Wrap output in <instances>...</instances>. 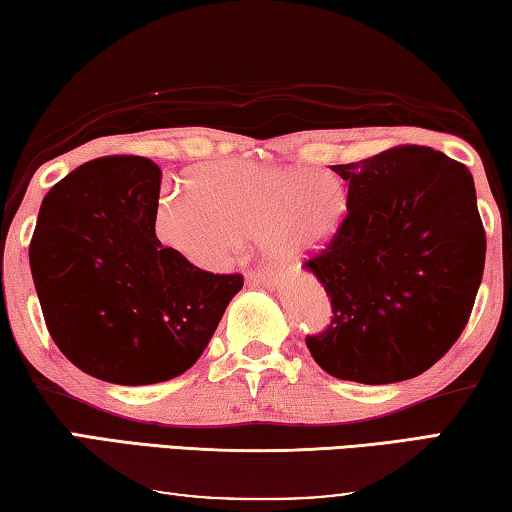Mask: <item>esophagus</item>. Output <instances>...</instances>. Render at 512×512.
<instances>
[{
  "mask_svg": "<svg viewBox=\"0 0 512 512\" xmlns=\"http://www.w3.org/2000/svg\"><path fill=\"white\" fill-rule=\"evenodd\" d=\"M245 274H247V279L249 281H254V283H258V286H267V288H274L279 283V277L277 274H272V272H263V270H245Z\"/></svg>",
  "mask_w": 512,
  "mask_h": 512,
  "instance_id": "1",
  "label": "esophagus"
}]
</instances>
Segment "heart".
I'll return each mask as SVG.
<instances>
[{
    "label": "heart",
    "mask_w": 512,
    "mask_h": 512,
    "mask_svg": "<svg viewBox=\"0 0 512 512\" xmlns=\"http://www.w3.org/2000/svg\"><path fill=\"white\" fill-rule=\"evenodd\" d=\"M192 187H164L155 233L210 270L229 263L245 238H258L274 261H302L332 238L348 208L343 180L327 169L233 160L199 169Z\"/></svg>",
    "instance_id": "heart-1"
}]
</instances>
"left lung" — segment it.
I'll use <instances>...</instances> for the list:
<instances>
[{
	"label": "left lung",
	"instance_id": "left-lung-1",
	"mask_svg": "<svg viewBox=\"0 0 512 512\" xmlns=\"http://www.w3.org/2000/svg\"><path fill=\"white\" fill-rule=\"evenodd\" d=\"M332 171L348 180V215L304 263L332 300V322L306 348L338 380H412L446 355L474 309L485 267L474 178L426 146Z\"/></svg>",
	"mask_w": 512,
	"mask_h": 512
}]
</instances>
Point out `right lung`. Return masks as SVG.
<instances>
[{"label":"right lung","instance_id":"obj_1","mask_svg":"<svg viewBox=\"0 0 512 512\" xmlns=\"http://www.w3.org/2000/svg\"><path fill=\"white\" fill-rule=\"evenodd\" d=\"M160 178L146 157L82 164L45 194L29 245L52 341L80 371L123 387L192 368L245 283L162 245Z\"/></svg>","mask_w":512,"mask_h":512}]
</instances>
